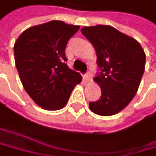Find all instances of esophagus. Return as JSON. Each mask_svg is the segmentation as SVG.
I'll return each mask as SVG.
<instances>
[{"label":"esophagus","instance_id":"1","mask_svg":"<svg viewBox=\"0 0 156 156\" xmlns=\"http://www.w3.org/2000/svg\"><path fill=\"white\" fill-rule=\"evenodd\" d=\"M83 80H84V81H86V82H89V81H91L92 80V74H91V72H87L84 76H83Z\"/></svg>","mask_w":156,"mask_h":156}]
</instances>
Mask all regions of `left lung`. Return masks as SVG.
I'll list each match as a JSON object with an SVG mask.
<instances>
[{"mask_svg":"<svg viewBox=\"0 0 156 156\" xmlns=\"http://www.w3.org/2000/svg\"><path fill=\"white\" fill-rule=\"evenodd\" d=\"M82 34L95 48L98 72L94 77L102 95L90 102L94 113L114 115L126 107L139 89L146 56L137 41L111 26L84 27Z\"/></svg>","mask_w":156,"mask_h":156,"instance_id":"8db88e82","label":"left lung"}]
</instances>
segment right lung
I'll return each mask as SVG.
<instances>
[{"label":"right lung","instance_id":"right-lung-1","mask_svg":"<svg viewBox=\"0 0 156 156\" xmlns=\"http://www.w3.org/2000/svg\"><path fill=\"white\" fill-rule=\"evenodd\" d=\"M80 26L51 20L24 31L14 47L16 67L27 94L45 109L57 110L66 105L80 73L65 62L68 40Z\"/></svg>","mask_w":156,"mask_h":156}]
</instances>
